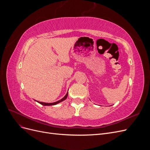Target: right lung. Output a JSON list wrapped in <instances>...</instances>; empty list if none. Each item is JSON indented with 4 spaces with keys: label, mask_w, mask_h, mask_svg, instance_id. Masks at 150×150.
Instances as JSON below:
<instances>
[{
    "label": "right lung",
    "mask_w": 150,
    "mask_h": 150,
    "mask_svg": "<svg viewBox=\"0 0 150 150\" xmlns=\"http://www.w3.org/2000/svg\"><path fill=\"white\" fill-rule=\"evenodd\" d=\"M67 95H68V92L67 93V94H66V96L63 98L62 99H61V100H59V101H56V102H54V103H42V102H39V101H38L39 103H40V104H42V105H44V106H52V105H55V104H58L59 103H61V102H62V101H64V100H65V99L67 98Z\"/></svg>",
    "instance_id": "obj_1"
}]
</instances>
